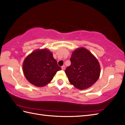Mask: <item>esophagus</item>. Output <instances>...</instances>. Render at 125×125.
Wrapping results in <instances>:
<instances>
[{
  "mask_svg": "<svg viewBox=\"0 0 125 125\" xmlns=\"http://www.w3.org/2000/svg\"><path fill=\"white\" fill-rule=\"evenodd\" d=\"M62 70H65V66H62Z\"/></svg>",
  "mask_w": 125,
  "mask_h": 125,
  "instance_id": "esophagus-1",
  "label": "esophagus"
}]
</instances>
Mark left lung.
Masks as SVG:
<instances>
[{
	"label": "left lung",
	"instance_id": "obj_1",
	"mask_svg": "<svg viewBox=\"0 0 125 125\" xmlns=\"http://www.w3.org/2000/svg\"><path fill=\"white\" fill-rule=\"evenodd\" d=\"M70 60L71 64L65 72L75 87L79 90L88 88L98 80L100 66L97 59L88 50L83 47L76 49Z\"/></svg>",
	"mask_w": 125,
	"mask_h": 125
}]
</instances>
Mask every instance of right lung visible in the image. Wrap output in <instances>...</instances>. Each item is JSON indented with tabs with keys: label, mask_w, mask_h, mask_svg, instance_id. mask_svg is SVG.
I'll return each instance as SVG.
<instances>
[{
	"label": "right lung",
	"mask_w": 125,
	"mask_h": 125,
	"mask_svg": "<svg viewBox=\"0 0 125 125\" xmlns=\"http://www.w3.org/2000/svg\"><path fill=\"white\" fill-rule=\"evenodd\" d=\"M23 73L26 79L35 86L43 87L51 82L58 71V65L53 54L47 49H38L25 58L22 65Z\"/></svg>",
	"instance_id": "add662e5"
}]
</instances>
